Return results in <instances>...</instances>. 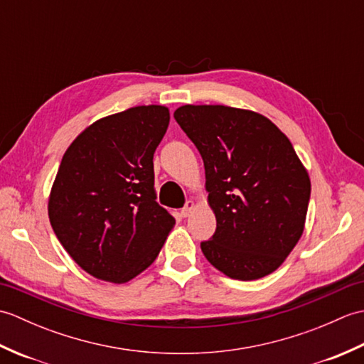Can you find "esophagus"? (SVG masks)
<instances>
[{"mask_svg": "<svg viewBox=\"0 0 364 364\" xmlns=\"http://www.w3.org/2000/svg\"><path fill=\"white\" fill-rule=\"evenodd\" d=\"M194 208H196V203L192 202V200H188L186 202V205H184V208L181 210V215L183 218H188V215L194 211Z\"/></svg>", "mask_w": 364, "mask_h": 364, "instance_id": "obj_1", "label": "esophagus"}]
</instances>
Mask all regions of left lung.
<instances>
[{"label":"left lung","instance_id":"1","mask_svg":"<svg viewBox=\"0 0 364 364\" xmlns=\"http://www.w3.org/2000/svg\"><path fill=\"white\" fill-rule=\"evenodd\" d=\"M203 158L208 203L218 228L200 244L235 280L282 266L304 233L311 183L289 139L258 112L184 105L173 112Z\"/></svg>","mask_w":364,"mask_h":364}]
</instances>
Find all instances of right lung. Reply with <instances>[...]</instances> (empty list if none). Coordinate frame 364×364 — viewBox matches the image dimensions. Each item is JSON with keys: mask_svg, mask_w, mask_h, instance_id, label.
Masks as SVG:
<instances>
[{"mask_svg": "<svg viewBox=\"0 0 364 364\" xmlns=\"http://www.w3.org/2000/svg\"><path fill=\"white\" fill-rule=\"evenodd\" d=\"M170 114L149 105L107 115L75 139L48 200L54 235L95 278L127 283L156 259L175 219L156 202L153 154Z\"/></svg>", "mask_w": 364, "mask_h": 364, "instance_id": "obj_1", "label": "right lung"}]
</instances>
